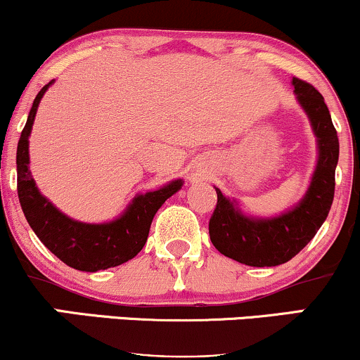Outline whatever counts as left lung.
<instances>
[{
    "mask_svg": "<svg viewBox=\"0 0 360 360\" xmlns=\"http://www.w3.org/2000/svg\"><path fill=\"white\" fill-rule=\"evenodd\" d=\"M296 100L308 115L316 137L318 160L303 200L289 212L272 218L243 214L235 200L217 189V208L210 218V238L226 257L254 267L288 262L307 247L323 225L333 203L338 137L323 96L308 82L292 77Z\"/></svg>",
    "mask_w": 360,
    "mask_h": 360,
    "instance_id": "8db88e82",
    "label": "left lung"
}]
</instances>
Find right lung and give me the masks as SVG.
Instances as JSON below:
<instances>
[{
    "label": "right lung",
    "mask_w": 360,
    "mask_h": 360,
    "mask_svg": "<svg viewBox=\"0 0 360 360\" xmlns=\"http://www.w3.org/2000/svg\"><path fill=\"white\" fill-rule=\"evenodd\" d=\"M51 84L52 81L37 94L16 148V189L25 218L40 242L69 267L96 272L120 266L143 249L154 214L167 198L179 191L183 179L171 181L155 191L137 194L122 217L113 221L82 223L65 217L40 194L28 167V137L39 103Z\"/></svg>",
    "instance_id": "right-lung-1"
}]
</instances>
